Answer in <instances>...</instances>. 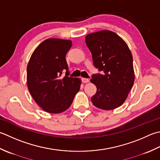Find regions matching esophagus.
Listing matches in <instances>:
<instances>
[{"instance_id": "esophagus-1", "label": "esophagus", "mask_w": 160, "mask_h": 160, "mask_svg": "<svg viewBox=\"0 0 160 160\" xmlns=\"http://www.w3.org/2000/svg\"><path fill=\"white\" fill-rule=\"evenodd\" d=\"M82 82L83 83L89 82V78H82Z\"/></svg>"}]
</instances>
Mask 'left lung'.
I'll list each match as a JSON object with an SVG mask.
<instances>
[{
	"label": "left lung",
	"instance_id": "1",
	"mask_svg": "<svg viewBox=\"0 0 160 160\" xmlns=\"http://www.w3.org/2000/svg\"><path fill=\"white\" fill-rule=\"evenodd\" d=\"M86 44L93 63L102 74H94L91 82L97 91L91 100L96 108L111 110L126 101L134 81L132 55L123 39L114 32L101 30L87 34Z\"/></svg>",
	"mask_w": 160,
	"mask_h": 160
}]
</instances>
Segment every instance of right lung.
<instances>
[{
    "instance_id": "obj_1",
    "label": "right lung",
    "mask_w": 160,
    "mask_h": 160,
    "mask_svg": "<svg viewBox=\"0 0 160 160\" xmlns=\"http://www.w3.org/2000/svg\"><path fill=\"white\" fill-rule=\"evenodd\" d=\"M71 46V40L46 39L37 47L28 62V90L37 104L48 113L67 110L80 90V78L68 76L65 57Z\"/></svg>"
}]
</instances>
